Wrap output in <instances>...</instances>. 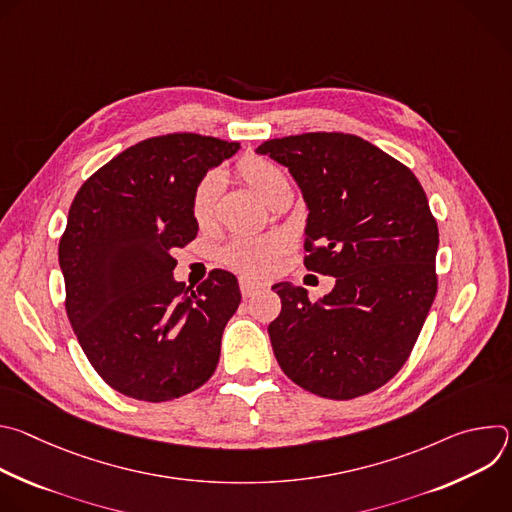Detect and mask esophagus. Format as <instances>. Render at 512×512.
I'll list each match as a JSON object with an SVG mask.
<instances>
[{
	"mask_svg": "<svg viewBox=\"0 0 512 512\" xmlns=\"http://www.w3.org/2000/svg\"><path fill=\"white\" fill-rule=\"evenodd\" d=\"M239 285H241V294L243 298H253L257 291L265 289V283L257 281V279H251V277H241L239 279Z\"/></svg>",
	"mask_w": 512,
	"mask_h": 512,
	"instance_id": "34e87169",
	"label": "esophagus"
}]
</instances>
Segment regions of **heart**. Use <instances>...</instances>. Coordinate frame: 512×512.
<instances>
[{
    "mask_svg": "<svg viewBox=\"0 0 512 512\" xmlns=\"http://www.w3.org/2000/svg\"><path fill=\"white\" fill-rule=\"evenodd\" d=\"M237 172L269 204L279 194L289 192V182L283 170L269 158L249 154L237 164ZM221 190H223V176L218 172H208L194 188L192 216L200 227H206L212 223L216 200ZM283 247H285V239L279 235H267V237L241 235L225 247L223 259L227 265H231L237 271H243L249 275H261L273 269Z\"/></svg>",
    "mask_w": 512,
    "mask_h": 512,
    "instance_id": "b5f03b06",
    "label": "heart"
}]
</instances>
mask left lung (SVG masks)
<instances>
[{"instance_id":"1","label":"left lung","mask_w":512,"mask_h":512,"mask_svg":"<svg viewBox=\"0 0 512 512\" xmlns=\"http://www.w3.org/2000/svg\"><path fill=\"white\" fill-rule=\"evenodd\" d=\"M285 166L308 206L306 267L336 285L316 304L275 283L267 332L281 371L328 399H354L403 367L437 291V225L409 168L348 133H302L257 148Z\"/></svg>"}]
</instances>
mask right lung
<instances>
[{
	"label": "right lung",
	"instance_id": "right-lung-1",
	"mask_svg": "<svg viewBox=\"0 0 512 512\" xmlns=\"http://www.w3.org/2000/svg\"><path fill=\"white\" fill-rule=\"evenodd\" d=\"M237 141L198 133L143 139L77 192L58 245L66 314L93 369L139 401L204 385L241 304L237 277L214 269L196 291L174 279L172 251L198 233L192 194Z\"/></svg>",
	"mask_w": 512,
	"mask_h": 512
}]
</instances>
